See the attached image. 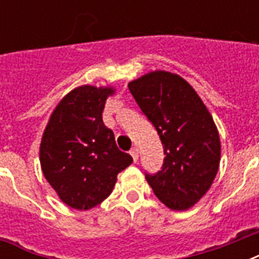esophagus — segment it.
<instances>
[{
  "mask_svg": "<svg viewBox=\"0 0 259 259\" xmlns=\"http://www.w3.org/2000/svg\"><path fill=\"white\" fill-rule=\"evenodd\" d=\"M130 154H132V157H133V161L137 162V160H138V149H137V148H133V149L130 150Z\"/></svg>",
  "mask_w": 259,
  "mask_h": 259,
  "instance_id": "obj_1",
  "label": "esophagus"
}]
</instances>
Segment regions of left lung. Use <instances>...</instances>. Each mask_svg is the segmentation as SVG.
I'll list each match as a JSON object with an SVG mask.
<instances>
[{"instance_id":"left-lung-1","label":"left lung","mask_w":259,"mask_h":259,"mask_svg":"<svg viewBox=\"0 0 259 259\" xmlns=\"http://www.w3.org/2000/svg\"><path fill=\"white\" fill-rule=\"evenodd\" d=\"M127 87L165 154L161 170L145 173V179L166 207L188 209L208 191L219 168L221 140L212 117L196 91L176 74L154 71Z\"/></svg>"}]
</instances>
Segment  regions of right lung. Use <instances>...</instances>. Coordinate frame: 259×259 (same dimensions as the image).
Returning <instances> with one entry per match:
<instances>
[{"label": "right lung", "mask_w": 259, "mask_h": 259, "mask_svg": "<svg viewBox=\"0 0 259 259\" xmlns=\"http://www.w3.org/2000/svg\"><path fill=\"white\" fill-rule=\"evenodd\" d=\"M111 87L82 86L56 106L42 134L40 164L47 181L67 205L90 209L113 191L117 175L133 162L115 145L102 119Z\"/></svg>", "instance_id": "1"}]
</instances>
